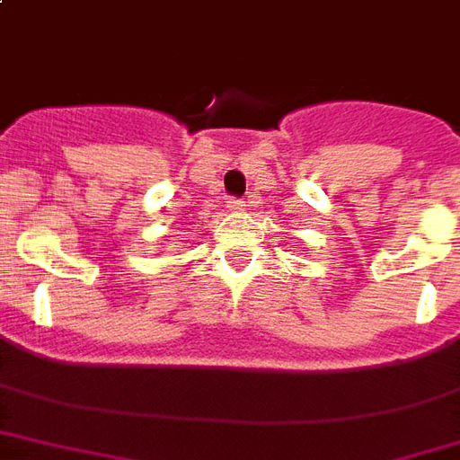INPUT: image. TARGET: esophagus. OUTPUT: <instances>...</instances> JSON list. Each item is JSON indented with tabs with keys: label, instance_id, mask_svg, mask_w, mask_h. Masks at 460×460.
I'll use <instances>...</instances> for the list:
<instances>
[{
	"label": "esophagus",
	"instance_id": "esophagus-1",
	"mask_svg": "<svg viewBox=\"0 0 460 460\" xmlns=\"http://www.w3.org/2000/svg\"><path fill=\"white\" fill-rule=\"evenodd\" d=\"M244 206H247V203H244L243 199H230V201H227V208L230 210H240L244 208Z\"/></svg>",
	"mask_w": 460,
	"mask_h": 460
}]
</instances>
